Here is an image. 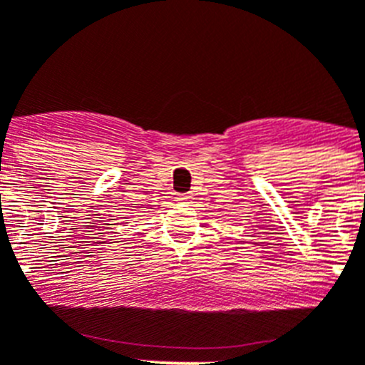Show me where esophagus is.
<instances>
[{"label": "esophagus", "instance_id": "1", "mask_svg": "<svg viewBox=\"0 0 365 365\" xmlns=\"http://www.w3.org/2000/svg\"><path fill=\"white\" fill-rule=\"evenodd\" d=\"M176 200H178L180 203H190V200H192V197H190V194H180Z\"/></svg>", "mask_w": 365, "mask_h": 365}]
</instances>
